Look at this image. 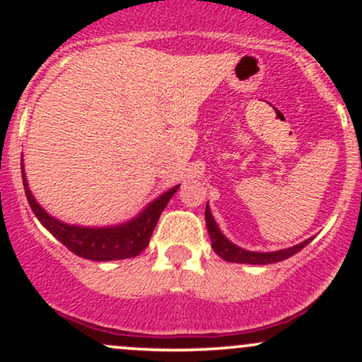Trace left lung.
Wrapping results in <instances>:
<instances>
[{"instance_id": "left-lung-1", "label": "left lung", "mask_w": 362, "mask_h": 362, "mask_svg": "<svg viewBox=\"0 0 362 362\" xmlns=\"http://www.w3.org/2000/svg\"><path fill=\"white\" fill-rule=\"evenodd\" d=\"M206 226L211 236V245H213V250L226 262H235V264H250V265H265V264H276V262H282L289 257H293L294 253H298L301 248H305L306 245L311 242V238L305 240V242L293 245L289 248H282V250L276 252H252L245 250V248L238 247L233 242L226 238L223 235V231L219 230L218 223L214 221L213 214H211L209 204H206Z\"/></svg>"}]
</instances>
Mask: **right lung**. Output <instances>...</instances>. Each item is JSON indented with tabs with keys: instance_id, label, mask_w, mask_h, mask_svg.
Masks as SVG:
<instances>
[{
	"instance_id": "add662e5",
	"label": "right lung",
	"mask_w": 362,
	"mask_h": 362,
	"mask_svg": "<svg viewBox=\"0 0 362 362\" xmlns=\"http://www.w3.org/2000/svg\"><path fill=\"white\" fill-rule=\"evenodd\" d=\"M22 178L28 204L45 230L78 257L95 262L122 260L139 255L148 247L161 213L180 187L178 184L168 189L167 192L158 195L138 216L126 223L114 224V226H78V224L59 221L35 201L34 194L28 189L23 163Z\"/></svg>"
}]
</instances>
